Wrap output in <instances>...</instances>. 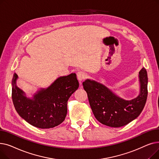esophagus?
Listing matches in <instances>:
<instances>
[{"label": "esophagus", "instance_id": "esophagus-1", "mask_svg": "<svg viewBox=\"0 0 159 159\" xmlns=\"http://www.w3.org/2000/svg\"><path fill=\"white\" fill-rule=\"evenodd\" d=\"M77 77L78 80L81 82L82 80H84L86 77V75L82 71H79L77 73Z\"/></svg>", "mask_w": 159, "mask_h": 159}]
</instances>
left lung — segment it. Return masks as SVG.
<instances>
[{
  "instance_id": "obj_1",
  "label": "left lung",
  "mask_w": 159,
  "mask_h": 159,
  "mask_svg": "<svg viewBox=\"0 0 159 159\" xmlns=\"http://www.w3.org/2000/svg\"><path fill=\"white\" fill-rule=\"evenodd\" d=\"M140 91L131 100H125L111 89L94 80L86 79L82 85L96 119L106 126L119 128L137 118L143 110L148 96V74L143 68L139 73Z\"/></svg>"
}]
</instances>
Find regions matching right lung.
<instances>
[{
	"mask_svg": "<svg viewBox=\"0 0 159 159\" xmlns=\"http://www.w3.org/2000/svg\"><path fill=\"white\" fill-rule=\"evenodd\" d=\"M17 79L15 73L11 81L12 100L16 112L23 119L40 129L54 128L64 120L67 102L79 86L76 74L58 77L48 88L37 90L31 98L17 86Z\"/></svg>",
	"mask_w": 159,
	"mask_h": 159,
	"instance_id": "obj_1",
	"label": "right lung"
}]
</instances>
